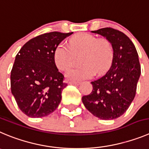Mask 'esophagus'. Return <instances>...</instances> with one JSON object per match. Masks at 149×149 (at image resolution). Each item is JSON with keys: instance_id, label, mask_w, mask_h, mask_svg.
<instances>
[{"instance_id": "esophagus-1", "label": "esophagus", "mask_w": 149, "mask_h": 149, "mask_svg": "<svg viewBox=\"0 0 149 149\" xmlns=\"http://www.w3.org/2000/svg\"><path fill=\"white\" fill-rule=\"evenodd\" d=\"M80 81H69V83L68 84H75V85H79V84H80Z\"/></svg>"}]
</instances>
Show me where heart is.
Listing matches in <instances>:
<instances>
[{
	"instance_id": "1",
	"label": "heart",
	"mask_w": 149,
	"mask_h": 149,
	"mask_svg": "<svg viewBox=\"0 0 149 149\" xmlns=\"http://www.w3.org/2000/svg\"><path fill=\"white\" fill-rule=\"evenodd\" d=\"M84 51L81 63L84 65L73 68L66 73L71 80H83L92 78L95 73L101 74L107 70L113 59V50L106 39H98L88 33H80L69 40V45L59 43L54 51L56 66L66 70L73 63L74 53Z\"/></svg>"
}]
</instances>
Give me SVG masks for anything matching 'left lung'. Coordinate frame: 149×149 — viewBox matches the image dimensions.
I'll return each instance as SVG.
<instances>
[{
    "label": "left lung",
    "mask_w": 149,
    "mask_h": 149,
    "mask_svg": "<svg viewBox=\"0 0 149 149\" xmlns=\"http://www.w3.org/2000/svg\"><path fill=\"white\" fill-rule=\"evenodd\" d=\"M92 33L105 37L113 50L109 70L92 81L91 93L82 97L86 109L102 120H113L121 116L134 100L140 76V65L135 46L123 32L104 28Z\"/></svg>",
    "instance_id": "obj_1"
}]
</instances>
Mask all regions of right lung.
<instances>
[{"label": "right lung", "mask_w": 149, "mask_h": 149, "mask_svg": "<svg viewBox=\"0 0 149 149\" xmlns=\"http://www.w3.org/2000/svg\"><path fill=\"white\" fill-rule=\"evenodd\" d=\"M73 34L46 33L25 44L15 57L11 71V90L18 107L30 118L52 113L60 104L68 84L54 60L56 45Z\"/></svg>", "instance_id": "1"}]
</instances>
